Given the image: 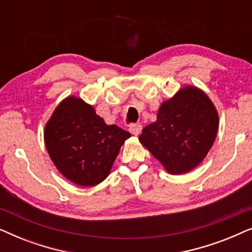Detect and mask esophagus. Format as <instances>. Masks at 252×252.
<instances>
[{
  "mask_svg": "<svg viewBox=\"0 0 252 252\" xmlns=\"http://www.w3.org/2000/svg\"><path fill=\"white\" fill-rule=\"evenodd\" d=\"M141 130H142V125H140V124H136V125H130L129 127V132L133 134V135H139L141 133Z\"/></svg>",
  "mask_w": 252,
  "mask_h": 252,
  "instance_id": "34e87169",
  "label": "esophagus"
}]
</instances>
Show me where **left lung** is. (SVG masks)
<instances>
[{"mask_svg": "<svg viewBox=\"0 0 252 252\" xmlns=\"http://www.w3.org/2000/svg\"><path fill=\"white\" fill-rule=\"evenodd\" d=\"M218 126V112L208 95L186 86L160 105L157 120L144 127L139 140L168 173L182 174L204 159Z\"/></svg>", "mask_w": 252, "mask_h": 252, "instance_id": "obj_1", "label": "left lung"}]
</instances>
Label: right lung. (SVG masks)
<instances>
[{
  "label": "right lung",
  "instance_id": "right-lung-1",
  "mask_svg": "<svg viewBox=\"0 0 252 252\" xmlns=\"http://www.w3.org/2000/svg\"><path fill=\"white\" fill-rule=\"evenodd\" d=\"M130 133L106 125L94 108L70 96L55 110L44 128V143L57 170L75 185L96 186L110 173Z\"/></svg>",
  "mask_w": 252,
  "mask_h": 252
}]
</instances>
